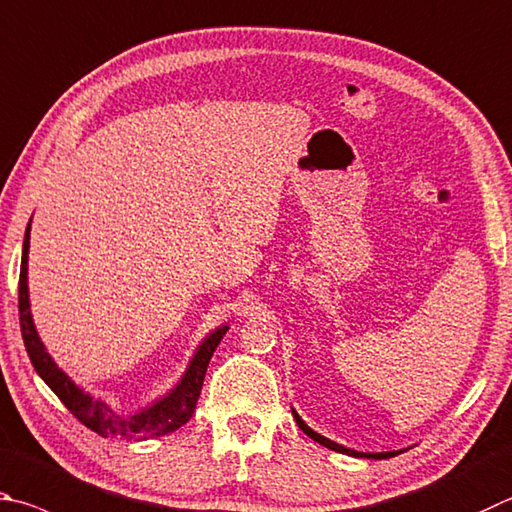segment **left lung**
<instances>
[{"label": "left lung", "mask_w": 512, "mask_h": 512, "mask_svg": "<svg viewBox=\"0 0 512 512\" xmlns=\"http://www.w3.org/2000/svg\"><path fill=\"white\" fill-rule=\"evenodd\" d=\"M293 416H295V423L300 425V430H302L306 436H311L313 441H318L320 445H324V448H329V450H336V452H342V454H349V457H365V459H387V457H396L398 452H403V450H398V452H356V450H351V448H345V445H340V443H336V441L327 439V436H322V434H318V432H313L311 427L302 421L300 414H297L295 410H293Z\"/></svg>", "instance_id": "1"}]
</instances>
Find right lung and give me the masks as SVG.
Listing matches in <instances>:
<instances>
[{"instance_id":"obj_1","label":"right lung","mask_w":512,"mask_h":512,"mask_svg":"<svg viewBox=\"0 0 512 512\" xmlns=\"http://www.w3.org/2000/svg\"><path fill=\"white\" fill-rule=\"evenodd\" d=\"M29 237H31V224L26 228L24 235V248H22V266H20V327L24 347L33 367L40 378L49 385L55 396L60 398L64 407L78 418L82 425L89 430L105 436V439H154V436L170 434L185 425L194 414L197 407L203 378H206L208 362L215 353L221 338L226 336L228 327H221L212 331L210 336L201 342L194 358L190 360V367L185 371L181 383L176 385L170 394L161 401H156L152 407L138 412L134 416H118L107 403L98 401V398L82 392L73 380L64 374V371L55 365L53 358L46 353L40 336H37L35 324L29 309V284H26V271H29Z\"/></svg>"}]
</instances>
